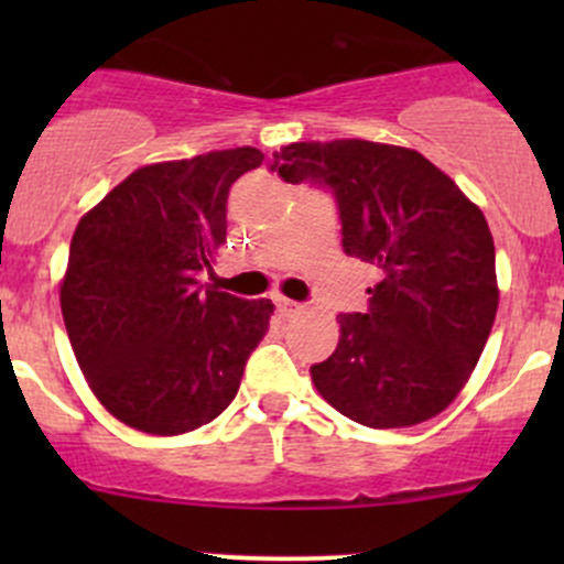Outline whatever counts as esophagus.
I'll list each match as a JSON object with an SVG mask.
<instances>
[{"label":"esophagus","instance_id":"esophagus-1","mask_svg":"<svg viewBox=\"0 0 564 564\" xmlns=\"http://www.w3.org/2000/svg\"><path fill=\"white\" fill-rule=\"evenodd\" d=\"M275 304H278V313H281L283 318H291V315H296V313H300V310H302L300 302L286 300V296H278Z\"/></svg>","mask_w":564,"mask_h":564}]
</instances>
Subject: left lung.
<instances>
[{
    "mask_svg": "<svg viewBox=\"0 0 564 564\" xmlns=\"http://www.w3.org/2000/svg\"><path fill=\"white\" fill-rule=\"evenodd\" d=\"M278 174L328 187L349 257L373 264L366 313L339 315V345L310 368L326 403L373 430L445 411L480 360L498 310L496 246L480 206L411 148L291 142Z\"/></svg>",
    "mask_w": 564,
    "mask_h": 564,
    "instance_id": "obj_1",
    "label": "left lung"
}]
</instances>
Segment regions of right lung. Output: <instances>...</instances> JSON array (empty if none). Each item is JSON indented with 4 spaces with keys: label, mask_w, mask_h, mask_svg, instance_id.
Masks as SVG:
<instances>
[{
    "label": "right lung",
    "mask_w": 564,
    "mask_h": 564,
    "mask_svg": "<svg viewBox=\"0 0 564 564\" xmlns=\"http://www.w3.org/2000/svg\"><path fill=\"white\" fill-rule=\"evenodd\" d=\"M262 161L246 145L142 166L76 225L63 321L84 379L119 422L183 435L236 398L273 302L204 275L228 232L230 185Z\"/></svg>",
    "instance_id": "1"
}]
</instances>
